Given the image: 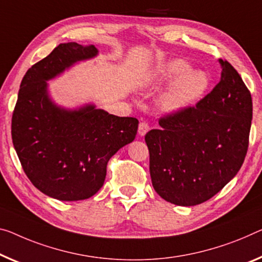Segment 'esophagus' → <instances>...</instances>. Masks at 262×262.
Masks as SVG:
<instances>
[{
  "label": "esophagus",
  "instance_id": "34e87169",
  "mask_svg": "<svg viewBox=\"0 0 262 262\" xmlns=\"http://www.w3.org/2000/svg\"><path fill=\"white\" fill-rule=\"evenodd\" d=\"M148 130H150V127H148V124L145 123V122H142L139 124L138 126V134L140 137H144L145 135L147 134Z\"/></svg>",
  "mask_w": 262,
  "mask_h": 262
}]
</instances>
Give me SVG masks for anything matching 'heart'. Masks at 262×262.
I'll return each instance as SVG.
<instances>
[{"mask_svg":"<svg viewBox=\"0 0 262 262\" xmlns=\"http://www.w3.org/2000/svg\"><path fill=\"white\" fill-rule=\"evenodd\" d=\"M168 84L162 96V105L170 112H179L203 97L210 86V77L204 70L192 69L186 59L171 58L157 64L146 79V86L155 89Z\"/></svg>","mask_w":262,"mask_h":262,"instance_id":"obj_1","label":"heart"}]
</instances>
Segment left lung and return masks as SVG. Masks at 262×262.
Here are the masks:
<instances>
[{
    "instance_id": "obj_1",
    "label": "left lung",
    "mask_w": 262,
    "mask_h": 262,
    "mask_svg": "<svg viewBox=\"0 0 262 262\" xmlns=\"http://www.w3.org/2000/svg\"><path fill=\"white\" fill-rule=\"evenodd\" d=\"M220 82L196 104L159 120L145 136L156 192L178 206L211 199L247 154L252 97L234 68L219 59Z\"/></svg>"
}]
</instances>
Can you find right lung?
Returning <instances> with one entry per match:
<instances>
[{"instance_id": "obj_1", "label": "right lung", "mask_w": 262, "mask_h": 262, "mask_svg": "<svg viewBox=\"0 0 262 262\" xmlns=\"http://www.w3.org/2000/svg\"><path fill=\"white\" fill-rule=\"evenodd\" d=\"M95 46L61 43L24 75L11 120V137L30 182L44 194L77 201L103 186L108 159L134 142L138 120L118 117L95 103L57 104L49 80L76 64L97 57Z\"/></svg>"}]
</instances>
